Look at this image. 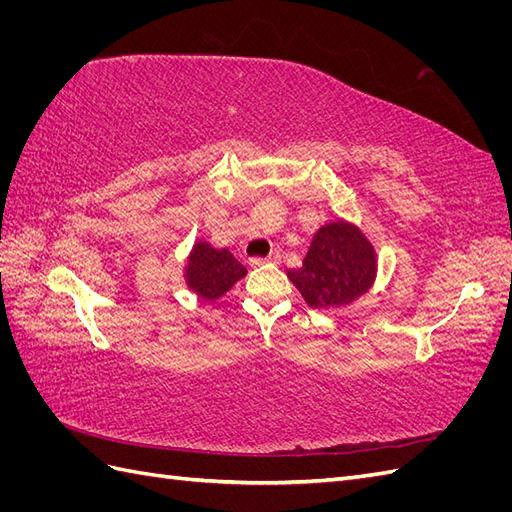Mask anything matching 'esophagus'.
Listing matches in <instances>:
<instances>
[{"instance_id": "1", "label": "esophagus", "mask_w": 512, "mask_h": 512, "mask_svg": "<svg viewBox=\"0 0 512 512\" xmlns=\"http://www.w3.org/2000/svg\"><path fill=\"white\" fill-rule=\"evenodd\" d=\"M282 260V256L277 254V252H271L267 258H250V265L252 267H262V265H267V262H273V265H277V262Z\"/></svg>"}]
</instances>
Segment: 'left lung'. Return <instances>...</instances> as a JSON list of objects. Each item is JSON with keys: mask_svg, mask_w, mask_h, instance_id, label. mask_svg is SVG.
Segmentation results:
<instances>
[{"mask_svg": "<svg viewBox=\"0 0 512 512\" xmlns=\"http://www.w3.org/2000/svg\"><path fill=\"white\" fill-rule=\"evenodd\" d=\"M376 267L374 245L354 224L337 220L318 228L303 265L288 271V280L312 309H335L374 286Z\"/></svg>", "mask_w": 512, "mask_h": 512, "instance_id": "obj_1", "label": "left lung"}]
</instances>
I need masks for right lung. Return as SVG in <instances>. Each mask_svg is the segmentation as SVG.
I'll return each mask as SVG.
<instances>
[{
  "mask_svg": "<svg viewBox=\"0 0 512 512\" xmlns=\"http://www.w3.org/2000/svg\"><path fill=\"white\" fill-rule=\"evenodd\" d=\"M247 269L228 250H215L207 241H196L185 267V284L200 299L215 301L235 286Z\"/></svg>",
  "mask_w": 512,
  "mask_h": 512,
  "instance_id": "1",
  "label": "right lung"
}]
</instances>
